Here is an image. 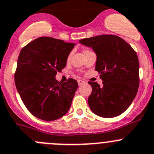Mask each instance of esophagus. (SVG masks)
Returning <instances> with one entry per match:
<instances>
[{
    "mask_svg": "<svg viewBox=\"0 0 154 154\" xmlns=\"http://www.w3.org/2000/svg\"><path fill=\"white\" fill-rule=\"evenodd\" d=\"M83 83H85V81H83V80H78L79 86H81V85H83Z\"/></svg>",
    "mask_w": 154,
    "mask_h": 154,
    "instance_id": "obj_1",
    "label": "esophagus"
}]
</instances>
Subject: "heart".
Here are the masks:
<instances>
[{
  "instance_id": "1",
  "label": "heart",
  "mask_w": 154,
  "mask_h": 154,
  "mask_svg": "<svg viewBox=\"0 0 154 154\" xmlns=\"http://www.w3.org/2000/svg\"><path fill=\"white\" fill-rule=\"evenodd\" d=\"M89 51H90V50H85L84 51H83V54H85V53H88V52H89ZM69 58H70V55H69V56H68V59H69Z\"/></svg>"
}]
</instances>
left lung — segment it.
<instances>
[{"label": "left lung", "instance_id": "8db88e82", "mask_svg": "<svg viewBox=\"0 0 154 154\" xmlns=\"http://www.w3.org/2000/svg\"><path fill=\"white\" fill-rule=\"evenodd\" d=\"M97 56L95 71L103 85L89 81L92 88L88 103L94 113L111 118L123 113L132 104L139 86V62L132 47L121 37L102 34L80 40Z\"/></svg>", "mask_w": 154, "mask_h": 154}]
</instances>
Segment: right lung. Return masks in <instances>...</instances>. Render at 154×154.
<instances>
[{"label": "right lung", "instance_id": "right-lung-1", "mask_svg": "<svg viewBox=\"0 0 154 154\" xmlns=\"http://www.w3.org/2000/svg\"><path fill=\"white\" fill-rule=\"evenodd\" d=\"M74 43L41 37L21 50L15 72V84L26 108L34 117L46 121L57 120L68 111L77 80L65 83L56 75L66 65Z\"/></svg>", "mask_w": 154, "mask_h": 154}]
</instances>
